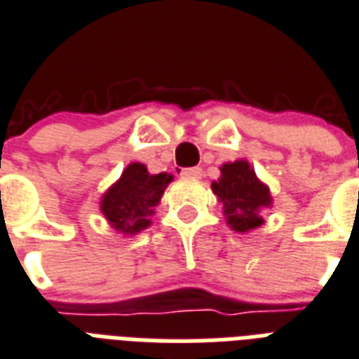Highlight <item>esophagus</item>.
I'll return each mask as SVG.
<instances>
[{
  "mask_svg": "<svg viewBox=\"0 0 359 359\" xmlns=\"http://www.w3.org/2000/svg\"><path fill=\"white\" fill-rule=\"evenodd\" d=\"M180 175H182V177H186V179H199V177L203 175V171H201L199 168H186L180 171Z\"/></svg>",
  "mask_w": 359,
  "mask_h": 359,
  "instance_id": "obj_1",
  "label": "esophagus"
}]
</instances>
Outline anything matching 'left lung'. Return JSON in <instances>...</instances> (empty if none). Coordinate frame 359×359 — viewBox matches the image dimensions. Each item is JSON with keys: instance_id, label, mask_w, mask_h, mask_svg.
<instances>
[{"instance_id": "8db88e82", "label": "left lung", "mask_w": 359, "mask_h": 359, "mask_svg": "<svg viewBox=\"0 0 359 359\" xmlns=\"http://www.w3.org/2000/svg\"><path fill=\"white\" fill-rule=\"evenodd\" d=\"M220 171L222 177L212 182V191L224 203L229 226L241 233L262 226L259 210L271 205L267 186L256 179L254 169L245 160L226 163Z\"/></svg>"}]
</instances>
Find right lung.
<instances>
[{
	"mask_svg": "<svg viewBox=\"0 0 359 359\" xmlns=\"http://www.w3.org/2000/svg\"><path fill=\"white\" fill-rule=\"evenodd\" d=\"M171 175H150L143 163H131L122 179L109 188L101 199V210L114 229L122 233H137L150 224L149 216L160 203Z\"/></svg>",
	"mask_w": 359,
	"mask_h": 359,
	"instance_id": "1",
	"label": "right lung"
}]
</instances>
